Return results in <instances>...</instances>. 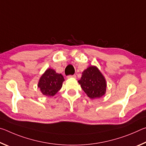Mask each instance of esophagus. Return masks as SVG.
Returning <instances> with one entry per match:
<instances>
[{"mask_svg":"<svg viewBox=\"0 0 146 146\" xmlns=\"http://www.w3.org/2000/svg\"><path fill=\"white\" fill-rule=\"evenodd\" d=\"M67 78H76V75H68V76H67Z\"/></svg>","mask_w":146,"mask_h":146,"instance_id":"34e87169","label":"esophagus"}]
</instances>
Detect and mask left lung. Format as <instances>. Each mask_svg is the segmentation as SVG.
I'll return each mask as SVG.
<instances>
[{"mask_svg":"<svg viewBox=\"0 0 146 146\" xmlns=\"http://www.w3.org/2000/svg\"><path fill=\"white\" fill-rule=\"evenodd\" d=\"M78 82L88 97L91 99L100 98L106 93V78L95 66H89L86 69Z\"/></svg>","mask_w":146,"mask_h":146,"instance_id":"obj_1","label":"left lung"}]
</instances>
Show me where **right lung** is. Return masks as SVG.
Listing matches in <instances>:
<instances>
[{
    "mask_svg": "<svg viewBox=\"0 0 146 146\" xmlns=\"http://www.w3.org/2000/svg\"><path fill=\"white\" fill-rule=\"evenodd\" d=\"M64 81L62 74L57 73L53 69L48 68L40 76L37 86L42 95L53 97L61 89Z\"/></svg>",
    "mask_w": 146,
    "mask_h": 146,
    "instance_id": "obj_1",
    "label": "right lung"
}]
</instances>
